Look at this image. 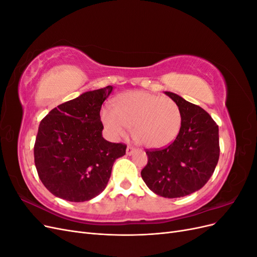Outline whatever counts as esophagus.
Wrapping results in <instances>:
<instances>
[{"label":"esophagus","instance_id":"obj_1","mask_svg":"<svg viewBox=\"0 0 257 257\" xmlns=\"http://www.w3.org/2000/svg\"><path fill=\"white\" fill-rule=\"evenodd\" d=\"M135 151H136V149H135V148H133V147L128 146V147L126 148V154H127V155H132Z\"/></svg>","mask_w":257,"mask_h":257}]
</instances>
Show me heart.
Returning a JSON list of instances; mask_svg holds the SVG:
<instances>
[{
	"instance_id": "b5f03b06",
	"label": "heart",
	"mask_w": 257,
	"mask_h": 257,
	"mask_svg": "<svg viewBox=\"0 0 257 257\" xmlns=\"http://www.w3.org/2000/svg\"><path fill=\"white\" fill-rule=\"evenodd\" d=\"M100 116L112 137H124L133 127L135 141L150 149L172 144L182 124L180 108L173 99L144 91L125 93L113 108L105 107Z\"/></svg>"
}]
</instances>
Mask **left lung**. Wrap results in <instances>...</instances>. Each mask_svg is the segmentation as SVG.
<instances>
[{
	"instance_id": "1",
	"label": "left lung",
	"mask_w": 257,
	"mask_h": 257,
	"mask_svg": "<svg viewBox=\"0 0 257 257\" xmlns=\"http://www.w3.org/2000/svg\"><path fill=\"white\" fill-rule=\"evenodd\" d=\"M182 115L180 133L164 149L147 150L142 178L153 193L177 198L200 190L212 176L220 157L219 126L203 108L165 92Z\"/></svg>"
}]
</instances>
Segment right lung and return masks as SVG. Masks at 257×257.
<instances>
[{
    "mask_svg": "<svg viewBox=\"0 0 257 257\" xmlns=\"http://www.w3.org/2000/svg\"><path fill=\"white\" fill-rule=\"evenodd\" d=\"M111 85L88 91L59 105L38 126L34 162L38 177L50 193L74 203L102 193L114 161L126 146L107 142L102 135L100 108Z\"/></svg>",
    "mask_w": 257,
    "mask_h": 257,
    "instance_id": "add662e5",
    "label": "right lung"
}]
</instances>
